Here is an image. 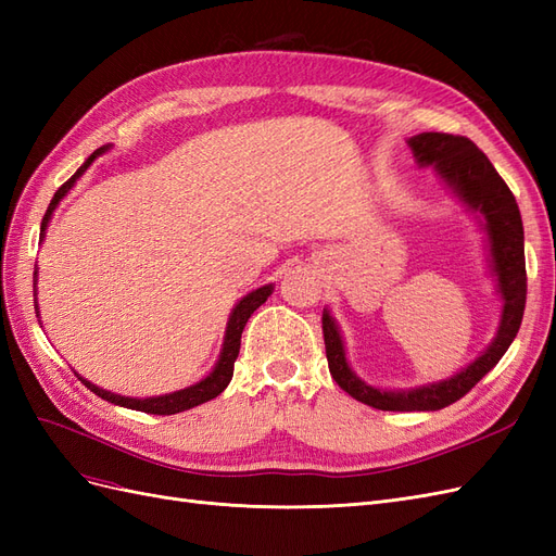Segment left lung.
Returning <instances> with one entry per match:
<instances>
[{"instance_id": "obj_1", "label": "left lung", "mask_w": 556, "mask_h": 556, "mask_svg": "<svg viewBox=\"0 0 556 556\" xmlns=\"http://www.w3.org/2000/svg\"><path fill=\"white\" fill-rule=\"evenodd\" d=\"M408 146L419 166H433L447 188L459 201L482 215V229L490 243L492 271L503 299L501 323L492 345L470 362L464 371L447 380L431 382L413 390H378L355 376L348 359L339 325L329 311L323 313V333L327 348L329 374L352 399L378 410H441L459 401L492 371L498 359L515 341L527 304V264H525V227L510 188L498 176L494 164L482 150L466 137H454L443 131H422L408 139Z\"/></svg>"}]
</instances>
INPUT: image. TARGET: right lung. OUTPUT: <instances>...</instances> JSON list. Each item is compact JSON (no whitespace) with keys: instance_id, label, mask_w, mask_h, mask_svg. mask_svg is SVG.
<instances>
[{"instance_id":"obj_1","label":"right lung","mask_w":556,"mask_h":556,"mask_svg":"<svg viewBox=\"0 0 556 556\" xmlns=\"http://www.w3.org/2000/svg\"><path fill=\"white\" fill-rule=\"evenodd\" d=\"M104 150H109V146L94 150V153L86 160V164L80 166V169L66 180L62 188L55 192V197L50 199L48 204V211L43 215L41 220V241H43V233H46V227L50 223V215H53V211L58 208L60 201L64 199V194L70 192L74 188V182L83 176V172L88 169V166L104 153ZM35 278H37V271H35ZM37 285V282H35ZM274 292V285H264V288L260 290H252L250 294H245L237 308L231 311L229 315V323H227V331H225V343H223V352H220V359H217V364L213 366V371L204 378L199 380L197 384H190L185 387V390H178V392H172V394H162V396H148V399H134V396H121V394H113V392H106L102 390V387H97L92 382H88L86 378L78 380L88 387L90 392H94L97 396H102L104 401H111L115 403V406H123V408H131V410H141V413H150V415H176V413H182V410H190L194 406H199V403H206L211 399H215L217 394L225 392V387L229 384L231 376H233V362H237L239 357V350H241V333H243V327L248 323V317L255 313L264 301L271 296ZM39 311V306H37Z\"/></svg>"}]
</instances>
